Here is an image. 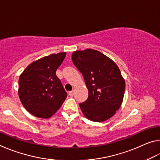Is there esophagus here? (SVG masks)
<instances>
[{"label": "esophagus", "mask_w": 160, "mask_h": 160, "mask_svg": "<svg viewBox=\"0 0 160 160\" xmlns=\"http://www.w3.org/2000/svg\"><path fill=\"white\" fill-rule=\"evenodd\" d=\"M68 94H69L70 97H72V96L74 95V91H70V92H69Z\"/></svg>", "instance_id": "esophagus-1"}]
</instances>
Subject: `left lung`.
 <instances>
[{
	"instance_id": "8db88e82",
	"label": "left lung",
	"mask_w": 160,
	"mask_h": 160,
	"mask_svg": "<svg viewBox=\"0 0 160 160\" xmlns=\"http://www.w3.org/2000/svg\"><path fill=\"white\" fill-rule=\"evenodd\" d=\"M72 61L82 73L88 98L80 103L84 116L94 122L107 121L122 104L125 80L114 62L94 49L74 51Z\"/></svg>"
}]
</instances>
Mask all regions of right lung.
<instances>
[{"mask_svg":"<svg viewBox=\"0 0 160 160\" xmlns=\"http://www.w3.org/2000/svg\"><path fill=\"white\" fill-rule=\"evenodd\" d=\"M66 52L51 54L29 65L19 78L18 94L26 110L38 118L53 116L67 97L56 72Z\"/></svg>","mask_w":160,"mask_h":160,"instance_id":"add662e5","label":"right lung"}]
</instances>
